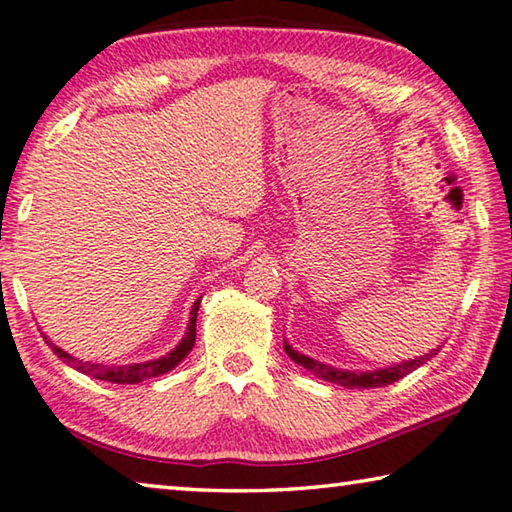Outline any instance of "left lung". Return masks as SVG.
<instances>
[{"mask_svg":"<svg viewBox=\"0 0 512 512\" xmlns=\"http://www.w3.org/2000/svg\"><path fill=\"white\" fill-rule=\"evenodd\" d=\"M285 351L291 360L300 367L316 373V376L328 380V383H335V385H342L348 389H373V387H385V385H392L396 380H401L403 376H408V373L415 371L421 364H426L431 358H435L437 353H440V348H433L431 353L421 355L417 360H408V362H401L396 364V367H389V369H378V371H362V373H355V371H342V369H332L328 364H321L312 358H307L303 353H296L294 348H291L285 342Z\"/></svg>","mask_w":512,"mask_h":512,"instance_id":"obj_1","label":"left lung"}]
</instances>
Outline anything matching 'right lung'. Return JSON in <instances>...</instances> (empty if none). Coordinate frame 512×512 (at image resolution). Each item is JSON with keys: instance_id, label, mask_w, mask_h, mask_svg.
<instances>
[{"instance_id": "right-lung-1", "label": "right lung", "mask_w": 512, "mask_h": 512, "mask_svg": "<svg viewBox=\"0 0 512 512\" xmlns=\"http://www.w3.org/2000/svg\"><path fill=\"white\" fill-rule=\"evenodd\" d=\"M198 307H200V300H196V305H193L189 328H186V335L180 342V346H175L173 351L164 355V358H159V360H150V362H141V364H123V367H104V364L81 362L77 358H72V355H68L66 351H63V348L54 346L52 342H47V344L52 346V351L59 355L63 362H68L72 369L86 373V376L97 378V380H107V383H118V385H136V383H143V380L157 378V376H161V373L175 369L177 364H180L186 358V355H189L193 344H196Z\"/></svg>"}]
</instances>
